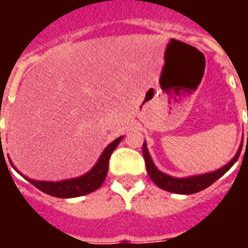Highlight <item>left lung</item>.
<instances>
[{"mask_svg":"<svg viewBox=\"0 0 248 248\" xmlns=\"http://www.w3.org/2000/svg\"><path fill=\"white\" fill-rule=\"evenodd\" d=\"M243 143V142H242ZM242 143H240L239 149L236 151L235 156L231 161L224 165L223 167H220L215 171L206 172V174H199V175H192V177H185V178H175L171 175H167L165 172L159 171L156 166L154 165V162L151 159L150 153L147 150V145L146 140L143 142V147H142V153H143V158L146 162V170L147 174L150 175L151 181L155 183L156 186L161 187L162 190L166 191L174 192V194H183V195H188V194H195L207 188L208 186H211L215 181H218L219 178L222 177L223 174L229 171L230 169L232 167L235 162L238 161L239 158L240 150H242Z\"/></svg>","mask_w":248,"mask_h":248,"instance_id":"8db88e82","label":"left lung"}]
</instances>
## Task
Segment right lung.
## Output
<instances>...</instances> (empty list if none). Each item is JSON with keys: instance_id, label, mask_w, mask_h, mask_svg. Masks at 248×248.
<instances>
[{"instance_id": "add662e5", "label": "right lung", "mask_w": 248, "mask_h": 248, "mask_svg": "<svg viewBox=\"0 0 248 248\" xmlns=\"http://www.w3.org/2000/svg\"><path fill=\"white\" fill-rule=\"evenodd\" d=\"M124 135L119 137L111 143L106 146V149L102 151L101 156L98 158L97 163L81 177L71 178V179H65V181H58V182H46V181H35V179H30V178L25 177L21 172L14 167V165L10 161V165L16 169L17 171L22 175V177L29 181L31 185H34L37 188H40L41 191L49 194L51 197L57 198H77L86 195L90 192L95 191L99 187L102 186L105 178L108 175V159L111 153L115 150V147L119 145V142L122 140Z\"/></svg>"}]
</instances>
